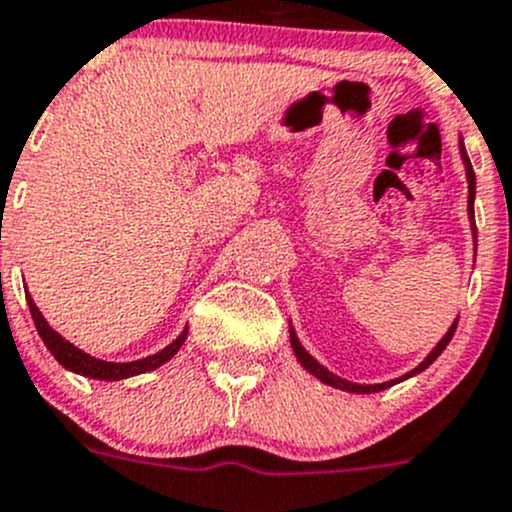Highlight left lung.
<instances>
[{"label": "left lung", "instance_id": "8db88e82", "mask_svg": "<svg viewBox=\"0 0 512 512\" xmlns=\"http://www.w3.org/2000/svg\"><path fill=\"white\" fill-rule=\"evenodd\" d=\"M460 160H463V165H465V177H468V220H470V230H473V242H478V230H475V172H473V165H470V160H468V152H465L463 137H460ZM455 327H458V317H455L453 325L448 327V332H445V335H443V340H440L438 345H435L433 350L428 352V357H425V360L420 362L418 367H413V370L405 372V375L395 377V380L375 382V385H362V382H350V380H345V377H340V375H335V372L327 370L325 365H320V362H317L315 357H312L310 352H307L305 347H302V342L297 340V332H295V327H292V322H290V345H292V352H295L297 362H300V365L305 367V370L310 372V375H315L320 382H325V385H330V388L345 390V393L370 395V393H380V390L393 388V385H398V382L408 380V377H413V375H420V372H423L425 367L433 365V362L438 360L440 352H443L445 347H448V342L453 340Z\"/></svg>", "mask_w": 512, "mask_h": 512}]
</instances>
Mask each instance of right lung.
<instances>
[{
    "mask_svg": "<svg viewBox=\"0 0 512 512\" xmlns=\"http://www.w3.org/2000/svg\"><path fill=\"white\" fill-rule=\"evenodd\" d=\"M27 305H29V312H32L34 327H37L39 337L44 340L47 350L54 355V360H57L64 370L77 372V375H84V377H94V380H107V382L127 380V377H135V375H142V372L157 370V367L165 365L167 360H172V357L177 355V350H180L187 340V327H185L177 340H172L165 350L155 352V355L142 357V360H132V362H107V360H99V357L87 355V352L79 350L77 345H72L69 340H64L57 330H52V327H49V322L44 320L42 312H39V307L34 305V300L29 292H27Z\"/></svg>",
    "mask_w": 512,
    "mask_h": 512,
    "instance_id": "add662e5",
    "label": "right lung"
}]
</instances>
